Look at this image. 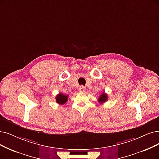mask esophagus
<instances>
[{
	"instance_id": "34e87169",
	"label": "esophagus",
	"mask_w": 159,
	"mask_h": 159,
	"mask_svg": "<svg viewBox=\"0 0 159 159\" xmlns=\"http://www.w3.org/2000/svg\"><path fill=\"white\" fill-rule=\"evenodd\" d=\"M79 91H80V92H81V93L85 92V87L84 86H83V85L80 86V87H79Z\"/></svg>"
}]
</instances>
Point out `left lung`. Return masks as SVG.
I'll list each match as a JSON object with an SVG mask.
<instances>
[{"instance_id":"1","label":"left lung","mask_w":159,"mask_h":159,"mask_svg":"<svg viewBox=\"0 0 159 159\" xmlns=\"http://www.w3.org/2000/svg\"><path fill=\"white\" fill-rule=\"evenodd\" d=\"M107 100V95L105 93H102L98 98V102L100 104H102Z\"/></svg>"}]
</instances>
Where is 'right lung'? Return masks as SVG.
Listing matches in <instances>:
<instances>
[{"label": "right lung", "instance_id": "1", "mask_svg": "<svg viewBox=\"0 0 159 159\" xmlns=\"http://www.w3.org/2000/svg\"><path fill=\"white\" fill-rule=\"evenodd\" d=\"M68 95H65L62 93H59L57 95L55 98L56 102L61 105L65 104L68 100Z\"/></svg>", "mask_w": 159, "mask_h": 159}]
</instances>
